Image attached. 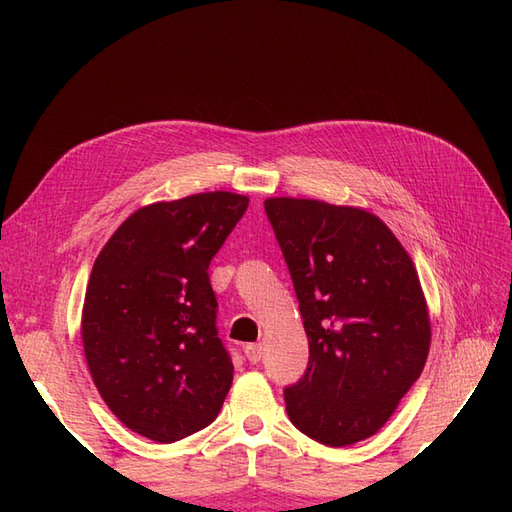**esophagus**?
Listing matches in <instances>:
<instances>
[{
	"mask_svg": "<svg viewBox=\"0 0 512 512\" xmlns=\"http://www.w3.org/2000/svg\"><path fill=\"white\" fill-rule=\"evenodd\" d=\"M262 344H247L245 346V356L250 359V363H258L262 359Z\"/></svg>",
	"mask_w": 512,
	"mask_h": 512,
	"instance_id": "34e87169",
	"label": "esophagus"
}]
</instances>
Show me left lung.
Wrapping results in <instances>:
<instances>
[{"label": "left lung", "instance_id": "obj_1", "mask_svg": "<svg viewBox=\"0 0 512 512\" xmlns=\"http://www.w3.org/2000/svg\"><path fill=\"white\" fill-rule=\"evenodd\" d=\"M309 342L284 391L292 425L327 446L374 436L425 367L431 322L404 245L378 215L314 198L265 200Z\"/></svg>", "mask_w": 512, "mask_h": 512}]
</instances>
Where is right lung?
Listing matches in <instances>:
<instances>
[{
    "instance_id": "right-lung-1",
    "label": "right lung",
    "mask_w": 512,
    "mask_h": 512,
    "mask_svg": "<svg viewBox=\"0 0 512 512\" xmlns=\"http://www.w3.org/2000/svg\"><path fill=\"white\" fill-rule=\"evenodd\" d=\"M247 205L203 192L141 207L91 269L81 318L89 374L119 421L149 440L205 429L228 395L235 367L207 269Z\"/></svg>"
}]
</instances>
